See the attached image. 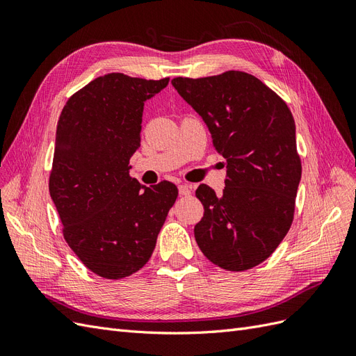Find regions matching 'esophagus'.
I'll return each mask as SVG.
<instances>
[{"label":"esophagus","instance_id":"1","mask_svg":"<svg viewBox=\"0 0 356 356\" xmlns=\"http://www.w3.org/2000/svg\"><path fill=\"white\" fill-rule=\"evenodd\" d=\"M178 191H179V196H190L191 195V187L188 184H179Z\"/></svg>","mask_w":356,"mask_h":356}]
</instances>
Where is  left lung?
<instances>
[{"instance_id": "left-lung-1", "label": "left lung", "mask_w": 356, "mask_h": 356, "mask_svg": "<svg viewBox=\"0 0 356 356\" xmlns=\"http://www.w3.org/2000/svg\"><path fill=\"white\" fill-rule=\"evenodd\" d=\"M172 86L227 160L222 195L207 184L196 190L204 208L196 242L213 264L248 270L273 254L294 218L301 161L293 114L272 89L242 71L177 77Z\"/></svg>"}]
</instances>
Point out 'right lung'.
<instances>
[{
  "label": "right lung",
  "mask_w": 356,
  "mask_h": 356,
  "mask_svg": "<svg viewBox=\"0 0 356 356\" xmlns=\"http://www.w3.org/2000/svg\"><path fill=\"white\" fill-rule=\"evenodd\" d=\"M168 83L105 74L74 93L59 117L50 196L67 243L105 279L145 266L178 196L169 181L145 187L129 175L144 104Z\"/></svg>",
  "instance_id": "obj_1"
}]
</instances>
